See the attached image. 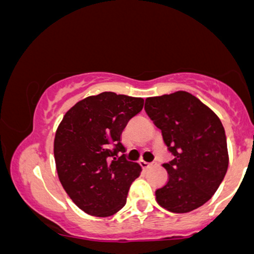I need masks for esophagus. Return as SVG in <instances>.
<instances>
[{
  "mask_svg": "<svg viewBox=\"0 0 254 254\" xmlns=\"http://www.w3.org/2000/svg\"><path fill=\"white\" fill-rule=\"evenodd\" d=\"M139 164H141V166L144 168V170H148V168H151V167H155V166L157 165L156 162H150L149 164V162H145V161H141Z\"/></svg>",
  "mask_w": 254,
  "mask_h": 254,
  "instance_id": "34e87169",
  "label": "esophagus"
}]
</instances>
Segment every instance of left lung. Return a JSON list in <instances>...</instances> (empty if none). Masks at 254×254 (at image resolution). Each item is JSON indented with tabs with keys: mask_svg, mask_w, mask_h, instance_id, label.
Segmentation results:
<instances>
[{
	"mask_svg": "<svg viewBox=\"0 0 254 254\" xmlns=\"http://www.w3.org/2000/svg\"><path fill=\"white\" fill-rule=\"evenodd\" d=\"M144 110L161 130L173 160L162 166L168 182L155 191L166 210L184 214L208 202L228 168L224 127L212 110L191 93L145 99Z\"/></svg>",
	"mask_w": 254,
	"mask_h": 254,
	"instance_id": "1",
	"label": "left lung"
}]
</instances>
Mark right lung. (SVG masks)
<instances>
[{"instance_id": "1", "label": "right lung", "mask_w": 254, "mask_h": 254, "mask_svg": "<svg viewBox=\"0 0 254 254\" xmlns=\"http://www.w3.org/2000/svg\"><path fill=\"white\" fill-rule=\"evenodd\" d=\"M143 104L142 98L104 92L75 104L58 125L54 142L58 178L87 214L107 217L127 203L130 185L142 168L127 161L125 154L115 156L125 151L122 132Z\"/></svg>"}]
</instances>
